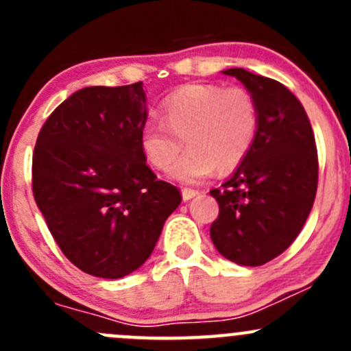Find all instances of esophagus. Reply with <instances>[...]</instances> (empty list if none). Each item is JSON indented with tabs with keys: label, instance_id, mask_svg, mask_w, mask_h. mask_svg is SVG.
Instances as JSON below:
<instances>
[{
	"label": "esophagus",
	"instance_id": "esophagus-1",
	"mask_svg": "<svg viewBox=\"0 0 351 351\" xmlns=\"http://www.w3.org/2000/svg\"><path fill=\"white\" fill-rule=\"evenodd\" d=\"M197 195H198L197 190H192V189H183L182 190V197H183V200H185V202L192 200V198L197 197Z\"/></svg>",
	"mask_w": 351,
	"mask_h": 351
}]
</instances>
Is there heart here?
<instances>
[{"label":"heart","instance_id":"b5f03b06","mask_svg":"<svg viewBox=\"0 0 351 351\" xmlns=\"http://www.w3.org/2000/svg\"><path fill=\"white\" fill-rule=\"evenodd\" d=\"M161 117L141 129L144 158L158 169H168L183 149L186 153L169 169V178L197 185L219 171L239 166L253 149L260 129V108L254 95L241 86L192 83L162 100Z\"/></svg>","mask_w":351,"mask_h":351}]
</instances>
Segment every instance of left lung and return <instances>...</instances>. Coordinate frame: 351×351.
<instances>
[{
	"label": "left lung",
	"mask_w": 351,
	"mask_h": 351,
	"mask_svg": "<svg viewBox=\"0 0 351 351\" xmlns=\"http://www.w3.org/2000/svg\"><path fill=\"white\" fill-rule=\"evenodd\" d=\"M254 95L260 129L253 149L222 189L210 190L219 217L210 238L219 253L260 267L299 236L317 189V151L302 104L278 81L243 67L222 71Z\"/></svg>",
	"instance_id": "left-lung-1"
}]
</instances>
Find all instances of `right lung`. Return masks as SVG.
Returning a JSON list of instances; mask_svg holds the SVG:
<instances>
[{
    "label": "right lung",
    "mask_w": 351,
    "mask_h": 351,
    "mask_svg": "<svg viewBox=\"0 0 351 351\" xmlns=\"http://www.w3.org/2000/svg\"><path fill=\"white\" fill-rule=\"evenodd\" d=\"M146 101L141 81L83 88L49 115L37 137V207L67 260L93 277L137 270L182 202L141 151Z\"/></svg>",
    "instance_id": "right-lung-1"
}]
</instances>
